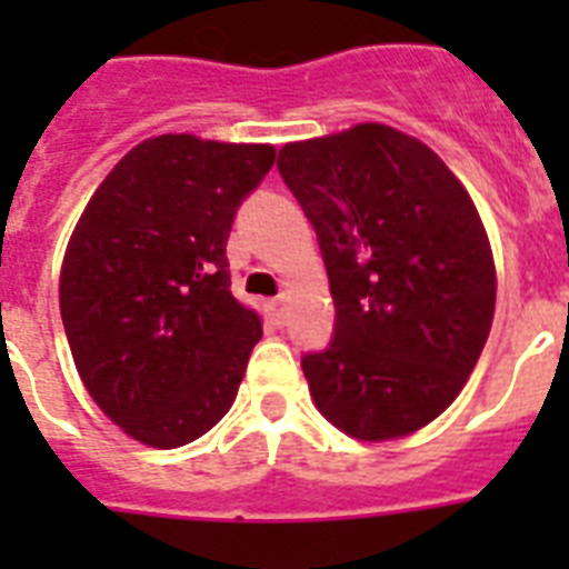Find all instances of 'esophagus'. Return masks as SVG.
Segmentation results:
<instances>
[{
  "instance_id": "34e87169",
  "label": "esophagus",
  "mask_w": 569,
  "mask_h": 569,
  "mask_svg": "<svg viewBox=\"0 0 569 569\" xmlns=\"http://www.w3.org/2000/svg\"><path fill=\"white\" fill-rule=\"evenodd\" d=\"M266 310H268V319L277 321V325H283V316H286V298H283V295L271 298V301L266 303Z\"/></svg>"
}]
</instances>
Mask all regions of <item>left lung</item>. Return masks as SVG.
I'll return each mask as SVG.
<instances>
[{
    "mask_svg": "<svg viewBox=\"0 0 569 569\" xmlns=\"http://www.w3.org/2000/svg\"><path fill=\"white\" fill-rule=\"evenodd\" d=\"M277 171L337 307L328 348L301 357L316 407L357 440L419 431L463 389L493 321V253L467 189L383 123L286 144Z\"/></svg>",
    "mask_w": 569,
    "mask_h": 569,
    "instance_id": "8db88e82",
    "label": "left lung"
}]
</instances>
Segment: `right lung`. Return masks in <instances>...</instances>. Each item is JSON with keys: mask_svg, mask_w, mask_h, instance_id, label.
<instances>
[{"mask_svg": "<svg viewBox=\"0 0 569 569\" xmlns=\"http://www.w3.org/2000/svg\"><path fill=\"white\" fill-rule=\"evenodd\" d=\"M274 147L159 136L93 191L61 266V321L91 398L177 449L236 401L262 321L230 292L227 239Z\"/></svg>", "mask_w": 569, "mask_h": 569, "instance_id": "right-lung-1", "label": "right lung"}]
</instances>
